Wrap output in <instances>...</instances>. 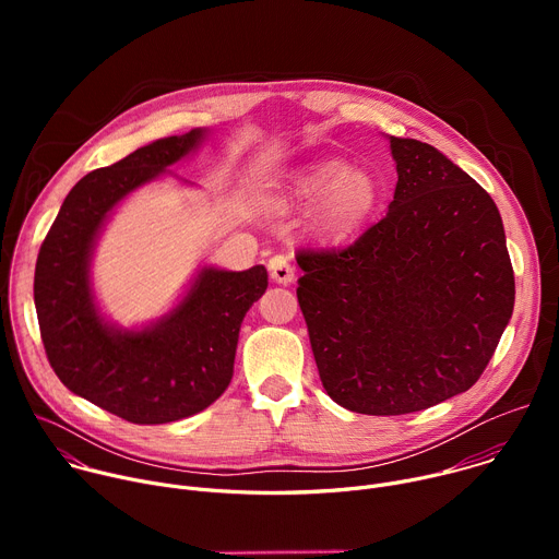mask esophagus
Returning a JSON list of instances; mask_svg holds the SVG:
<instances>
[{
  "label": "esophagus",
  "instance_id": "obj_1",
  "mask_svg": "<svg viewBox=\"0 0 559 559\" xmlns=\"http://www.w3.org/2000/svg\"><path fill=\"white\" fill-rule=\"evenodd\" d=\"M267 270H270V276L274 283L289 285L294 281V265L289 263V259L285 254H274L267 263Z\"/></svg>",
  "mask_w": 559,
  "mask_h": 559
}]
</instances>
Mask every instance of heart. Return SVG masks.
I'll use <instances>...</instances> for the list:
<instances>
[{
  "instance_id": "obj_1",
  "label": "heart",
  "mask_w": 559,
  "mask_h": 559,
  "mask_svg": "<svg viewBox=\"0 0 559 559\" xmlns=\"http://www.w3.org/2000/svg\"><path fill=\"white\" fill-rule=\"evenodd\" d=\"M298 201H316L311 227L328 238H345L362 227L378 201V183L365 170L341 162H325L307 168L294 183Z\"/></svg>"
}]
</instances>
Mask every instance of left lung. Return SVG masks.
<instances>
[{
	"label": "left lung",
	"mask_w": 559,
	"mask_h": 559,
	"mask_svg": "<svg viewBox=\"0 0 559 559\" xmlns=\"http://www.w3.org/2000/svg\"><path fill=\"white\" fill-rule=\"evenodd\" d=\"M397 183L354 243L298 250V305L334 403L367 416L471 389L513 313L515 278L489 192L433 145L389 136Z\"/></svg>",
	"instance_id": "left-lung-1"
}]
</instances>
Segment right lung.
Here are the masks:
<instances>
[{"instance_id": "obj_1", "label": "right lung", "mask_w": 559, "mask_h": 559, "mask_svg": "<svg viewBox=\"0 0 559 559\" xmlns=\"http://www.w3.org/2000/svg\"><path fill=\"white\" fill-rule=\"evenodd\" d=\"M203 136L192 130L88 173L66 197L39 248L35 307L57 378L134 425H166L210 407L227 389L243 316L267 289V270L205 267L183 302L143 332L108 328L93 302L88 259L106 214L162 175Z\"/></svg>"}]
</instances>
